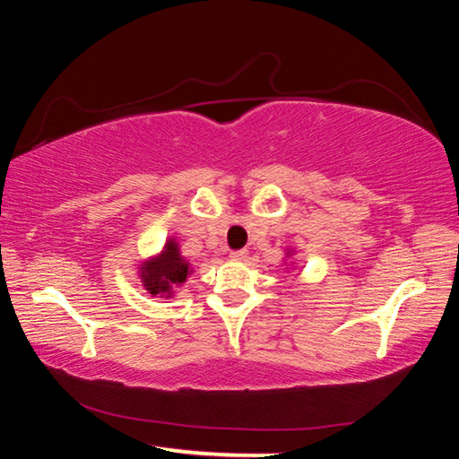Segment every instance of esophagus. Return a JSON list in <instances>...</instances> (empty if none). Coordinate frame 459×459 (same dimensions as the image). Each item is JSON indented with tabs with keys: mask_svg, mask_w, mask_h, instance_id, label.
<instances>
[{
	"mask_svg": "<svg viewBox=\"0 0 459 459\" xmlns=\"http://www.w3.org/2000/svg\"><path fill=\"white\" fill-rule=\"evenodd\" d=\"M247 251H245V248H240V251H232L230 253V259H235V261H245L247 259Z\"/></svg>",
	"mask_w": 459,
	"mask_h": 459,
	"instance_id": "34e87169",
	"label": "esophagus"
}]
</instances>
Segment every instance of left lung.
<instances>
[{"instance_id": "8db88e82", "label": "left lung", "mask_w": 459, "mask_h": 459, "mask_svg": "<svg viewBox=\"0 0 459 459\" xmlns=\"http://www.w3.org/2000/svg\"><path fill=\"white\" fill-rule=\"evenodd\" d=\"M291 257H293V248H285V257H283V261H285V269H287V271L295 267V263L291 261ZM287 258H290V261L287 262Z\"/></svg>"}]
</instances>
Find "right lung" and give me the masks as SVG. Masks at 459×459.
Here are the masks:
<instances>
[{"label": "right lung", "instance_id": "obj_1", "mask_svg": "<svg viewBox=\"0 0 459 459\" xmlns=\"http://www.w3.org/2000/svg\"><path fill=\"white\" fill-rule=\"evenodd\" d=\"M192 273L190 263L186 261L180 243L174 237L166 238L160 253L139 261L137 265V275L142 279L143 290L158 299H172Z\"/></svg>", "mask_w": 459, "mask_h": 459}]
</instances>
